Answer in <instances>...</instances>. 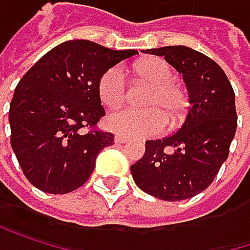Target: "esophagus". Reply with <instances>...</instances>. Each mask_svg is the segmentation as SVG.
<instances>
[{"mask_svg":"<svg viewBox=\"0 0 250 250\" xmlns=\"http://www.w3.org/2000/svg\"><path fill=\"white\" fill-rule=\"evenodd\" d=\"M114 142L115 144H126V142H129V139L126 136H123V135H117L115 139H114Z\"/></svg>","mask_w":250,"mask_h":250,"instance_id":"1","label":"esophagus"}]
</instances>
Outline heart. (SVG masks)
Masks as SVG:
<instances>
[{
    "mask_svg": "<svg viewBox=\"0 0 250 250\" xmlns=\"http://www.w3.org/2000/svg\"><path fill=\"white\" fill-rule=\"evenodd\" d=\"M136 74L151 84V90L144 99L149 109L124 108L108 115L106 126L112 132L127 138H149L165 129L181 123L188 106L184 88L175 83V72L170 65L158 58L146 59L135 66ZM98 95L108 108L120 106L127 95V80L120 66L106 69L98 81Z\"/></svg>",
    "mask_w": 250,
    "mask_h": 250,
    "instance_id": "b5f03b06",
    "label": "heart"
}]
</instances>
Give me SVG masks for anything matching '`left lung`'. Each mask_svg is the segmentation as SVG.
I'll use <instances>...</instances> for the list:
<instances>
[{"label": "left lung", "mask_w": 250, "mask_h": 250, "mask_svg": "<svg viewBox=\"0 0 250 250\" xmlns=\"http://www.w3.org/2000/svg\"><path fill=\"white\" fill-rule=\"evenodd\" d=\"M163 56L188 88L189 108L173 135L145 142V154L132 165L136 185L166 202L191 199L205 191L227 160L236 135V96L222 68L185 45L144 50Z\"/></svg>", "instance_id": "8db88e82"}]
</instances>
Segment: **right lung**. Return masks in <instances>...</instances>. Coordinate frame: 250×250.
<instances>
[{
  "mask_svg": "<svg viewBox=\"0 0 250 250\" xmlns=\"http://www.w3.org/2000/svg\"><path fill=\"white\" fill-rule=\"evenodd\" d=\"M136 53L71 40L45 53L22 77L8 112L11 148L35 188L66 194L90 178L98 154L114 144L112 133L95 129L105 115L98 81ZM83 127L92 130L84 134Z\"/></svg>",
  "mask_w": 250,
  "mask_h": 250,
  "instance_id": "1",
  "label": "right lung"
}]
</instances>
